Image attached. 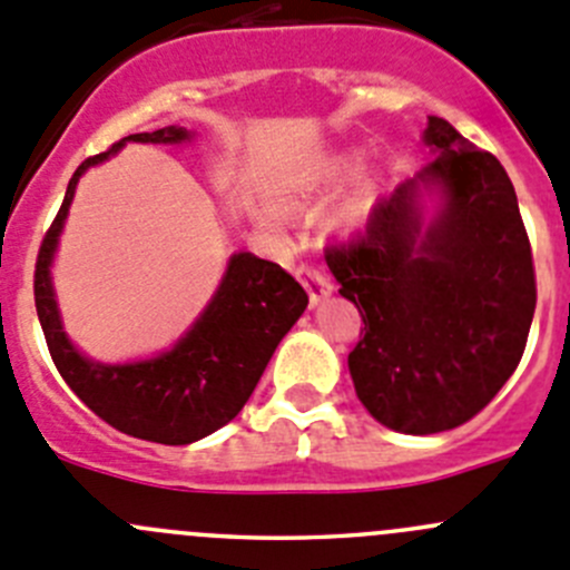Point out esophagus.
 Segmentation results:
<instances>
[{
	"label": "esophagus",
	"mask_w": 570,
	"mask_h": 570,
	"mask_svg": "<svg viewBox=\"0 0 570 570\" xmlns=\"http://www.w3.org/2000/svg\"><path fill=\"white\" fill-rule=\"evenodd\" d=\"M297 278H301V284L306 286V292H309L312 306L321 303L323 297L332 292V284H328L326 275H323L317 267H312V264H301V267H297Z\"/></svg>",
	"instance_id": "34e87169"
}]
</instances>
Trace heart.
I'll return each mask as SVG.
<instances>
[{"instance_id":"obj_1","label":"heart","mask_w":570,"mask_h":570,"mask_svg":"<svg viewBox=\"0 0 570 570\" xmlns=\"http://www.w3.org/2000/svg\"><path fill=\"white\" fill-rule=\"evenodd\" d=\"M357 168H360L357 154H343V157H334L323 165L321 171H317L315 185H323V188H326V185H337V183H343L345 177H351V174L357 171ZM365 207H368V196L365 194L354 196V199L343 207V213H340V222H354L360 213L365 210ZM264 219H267L269 225H278L281 213L275 210V207H264Z\"/></svg>"}]
</instances>
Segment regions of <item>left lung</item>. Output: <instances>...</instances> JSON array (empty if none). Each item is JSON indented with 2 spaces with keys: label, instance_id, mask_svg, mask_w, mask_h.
Instances as JSON below:
<instances>
[{
  "label": "left lung",
  "instance_id": "left-lung-1",
  "mask_svg": "<svg viewBox=\"0 0 570 570\" xmlns=\"http://www.w3.org/2000/svg\"><path fill=\"white\" fill-rule=\"evenodd\" d=\"M424 142L439 157L380 199L363 230L326 247L340 295L363 328L348 354L357 396L399 433L461 428L518 368L537 306L534 258L512 179L444 117ZM439 184L440 219L421 236L415 190Z\"/></svg>",
  "mask_w": 570,
  "mask_h": 570
}]
</instances>
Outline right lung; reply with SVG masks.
<instances>
[{
	"label": "right lung",
	"instance_id": "obj_1",
	"mask_svg": "<svg viewBox=\"0 0 570 570\" xmlns=\"http://www.w3.org/2000/svg\"><path fill=\"white\" fill-rule=\"evenodd\" d=\"M126 140L183 142L188 131L168 126L129 135L109 151L78 165L36 258V312L58 374L95 416L135 439L190 444L225 428L247 405L278 343L306 309L309 295L273 261L238 253L227 264L225 281L205 315L168 354L135 365H100L81 357L61 332L50 261L81 174L126 146Z\"/></svg>",
	"mask_w": 570,
	"mask_h": 570
}]
</instances>
